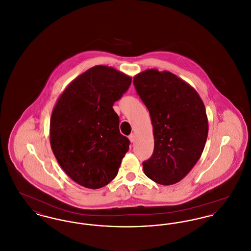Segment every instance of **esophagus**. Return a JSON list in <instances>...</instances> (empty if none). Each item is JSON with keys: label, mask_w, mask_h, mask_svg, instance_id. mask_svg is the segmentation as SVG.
Returning <instances> with one entry per match:
<instances>
[{"label": "esophagus", "mask_w": 251, "mask_h": 251, "mask_svg": "<svg viewBox=\"0 0 251 251\" xmlns=\"http://www.w3.org/2000/svg\"><path fill=\"white\" fill-rule=\"evenodd\" d=\"M129 139H130V141H131V143L135 141V135H134V133H131V134L129 135Z\"/></svg>", "instance_id": "34e87169"}]
</instances>
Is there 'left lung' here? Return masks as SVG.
<instances>
[{
    "instance_id": "8db88e82",
    "label": "left lung",
    "mask_w": 251,
    "mask_h": 251,
    "mask_svg": "<svg viewBox=\"0 0 251 251\" xmlns=\"http://www.w3.org/2000/svg\"><path fill=\"white\" fill-rule=\"evenodd\" d=\"M133 84L153 127L154 151L143 162L144 172L159 184H174L202 154L209 128L202 100L169 72L147 70L133 78Z\"/></svg>"
}]
</instances>
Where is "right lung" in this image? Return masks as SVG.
Masks as SVG:
<instances>
[{
	"instance_id": "add662e5",
	"label": "right lung",
	"mask_w": 251,
	"mask_h": 251,
	"mask_svg": "<svg viewBox=\"0 0 251 251\" xmlns=\"http://www.w3.org/2000/svg\"><path fill=\"white\" fill-rule=\"evenodd\" d=\"M131 77L96 66L73 80L53 108L50 147L60 167L78 184L101 188L116 178L130 140L120 131L113 105Z\"/></svg>"
}]
</instances>
